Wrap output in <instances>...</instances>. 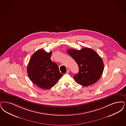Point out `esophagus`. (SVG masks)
I'll return each instance as SVG.
<instances>
[{
    "instance_id": "1",
    "label": "esophagus",
    "mask_w": 126,
    "mask_h": 126,
    "mask_svg": "<svg viewBox=\"0 0 126 126\" xmlns=\"http://www.w3.org/2000/svg\"><path fill=\"white\" fill-rule=\"evenodd\" d=\"M69 72H70V70H69V69H67V71H66V74H68V73H69Z\"/></svg>"
}]
</instances>
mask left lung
<instances>
[{
  "instance_id": "obj_1",
  "label": "left lung",
  "mask_w": 126,
  "mask_h": 126,
  "mask_svg": "<svg viewBox=\"0 0 126 126\" xmlns=\"http://www.w3.org/2000/svg\"><path fill=\"white\" fill-rule=\"evenodd\" d=\"M67 52L79 66V73L73 76L78 84L86 87L99 80L104 66L102 58L96 51L91 48H84L80 50L68 49Z\"/></svg>"
}]
</instances>
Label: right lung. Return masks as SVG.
<instances>
[{
    "label": "right lung",
    "instance_id": "obj_1",
    "mask_svg": "<svg viewBox=\"0 0 126 126\" xmlns=\"http://www.w3.org/2000/svg\"><path fill=\"white\" fill-rule=\"evenodd\" d=\"M51 53L41 49L36 51L31 56L27 66L30 80L45 90L53 87L63 76L58 65L50 60Z\"/></svg>",
    "mask_w": 126,
    "mask_h": 126
}]
</instances>
